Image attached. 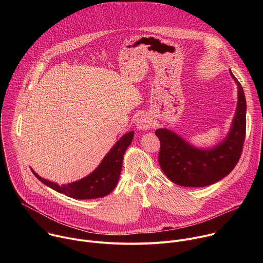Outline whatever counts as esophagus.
I'll list each match as a JSON object with an SVG mask.
<instances>
[{
	"label": "esophagus",
	"instance_id": "1",
	"mask_svg": "<svg viewBox=\"0 0 263 263\" xmlns=\"http://www.w3.org/2000/svg\"><path fill=\"white\" fill-rule=\"evenodd\" d=\"M136 126L140 130H147L152 126V120L146 116H141L136 120Z\"/></svg>",
	"mask_w": 263,
	"mask_h": 263
}]
</instances>
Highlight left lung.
Masks as SVG:
<instances>
[{"mask_svg":"<svg viewBox=\"0 0 263 263\" xmlns=\"http://www.w3.org/2000/svg\"><path fill=\"white\" fill-rule=\"evenodd\" d=\"M238 86V101L231 130L222 142L209 149H200L167 129H157L160 140L159 164L165 176L185 187L211 185L229 175L237 164L246 137L247 103L241 84L230 71Z\"/></svg>","mask_w":263,"mask_h":263,"instance_id":"obj_1","label":"left lung"}]
</instances>
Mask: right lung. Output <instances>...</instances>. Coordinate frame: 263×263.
Instances as JSON below:
<instances>
[{
    "instance_id": "right-lung-1",
    "label": "right lung",
    "mask_w": 263,
    "mask_h": 263,
    "mask_svg": "<svg viewBox=\"0 0 263 263\" xmlns=\"http://www.w3.org/2000/svg\"><path fill=\"white\" fill-rule=\"evenodd\" d=\"M133 136V131L125 134L112 146L100 165L90 175L79 181L58 185L40 177L34 171L32 172L37 179L52 190L72 199L89 200L103 198L114 191L118 184L122 172L123 157L127 147L132 142Z\"/></svg>"
}]
</instances>
